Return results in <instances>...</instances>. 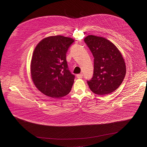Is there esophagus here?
Here are the masks:
<instances>
[{
    "mask_svg": "<svg viewBox=\"0 0 147 147\" xmlns=\"http://www.w3.org/2000/svg\"><path fill=\"white\" fill-rule=\"evenodd\" d=\"M82 77H83V74H77V78H79V79L82 78Z\"/></svg>",
    "mask_w": 147,
    "mask_h": 147,
    "instance_id": "esophagus-1",
    "label": "esophagus"
}]
</instances>
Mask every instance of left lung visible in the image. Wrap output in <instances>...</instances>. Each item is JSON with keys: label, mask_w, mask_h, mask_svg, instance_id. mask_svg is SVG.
<instances>
[{"label": "left lung", "mask_w": 147, "mask_h": 147, "mask_svg": "<svg viewBox=\"0 0 147 147\" xmlns=\"http://www.w3.org/2000/svg\"><path fill=\"white\" fill-rule=\"evenodd\" d=\"M94 57V70L87 81L90 89L99 95H106L116 90L126 75V68L121 53L105 38L89 35L84 38Z\"/></svg>", "instance_id": "1"}]
</instances>
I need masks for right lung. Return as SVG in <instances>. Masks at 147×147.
Wrapping results in <instances>:
<instances>
[{
	"mask_svg": "<svg viewBox=\"0 0 147 147\" xmlns=\"http://www.w3.org/2000/svg\"><path fill=\"white\" fill-rule=\"evenodd\" d=\"M74 42L70 37L54 36L43 38L36 46L31 76L36 87L45 95L59 98L70 92L75 76L68 69L66 53Z\"/></svg>",
	"mask_w": 147,
	"mask_h": 147,
	"instance_id": "right-lung-1",
	"label": "right lung"
}]
</instances>
